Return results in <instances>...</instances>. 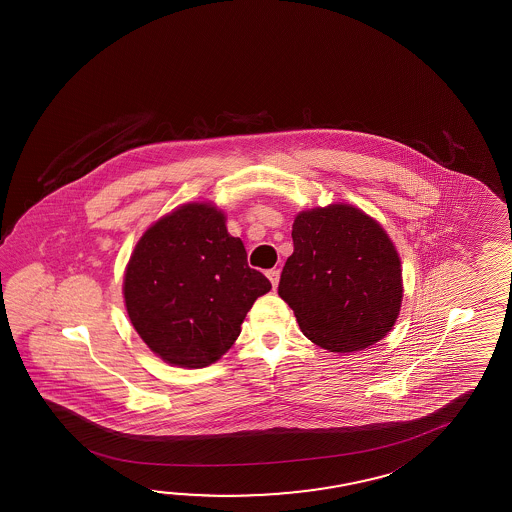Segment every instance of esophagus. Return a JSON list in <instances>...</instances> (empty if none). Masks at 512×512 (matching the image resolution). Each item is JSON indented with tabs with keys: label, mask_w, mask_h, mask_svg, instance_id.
<instances>
[{
	"label": "esophagus",
	"mask_w": 512,
	"mask_h": 512,
	"mask_svg": "<svg viewBox=\"0 0 512 512\" xmlns=\"http://www.w3.org/2000/svg\"><path fill=\"white\" fill-rule=\"evenodd\" d=\"M266 275H268V279H270L271 286H273V288H277V284H279L280 279V270L273 268V270L266 271Z\"/></svg>",
	"instance_id": "obj_1"
}]
</instances>
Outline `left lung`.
Returning <instances> with one entry per match:
<instances>
[{"mask_svg":"<svg viewBox=\"0 0 512 512\" xmlns=\"http://www.w3.org/2000/svg\"><path fill=\"white\" fill-rule=\"evenodd\" d=\"M291 237L279 295L302 333L333 353L386 337L404 290L400 257L384 228L351 204H329L300 212Z\"/></svg>","mask_w":512,"mask_h":512,"instance_id":"obj_1","label":"left lung"}]
</instances>
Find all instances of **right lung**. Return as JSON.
<instances>
[{
    "mask_svg": "<svg viewBox=\"0 0 512 512\" xmlns=\"http://www.w3.org/2000/svg\"><path fill=\"white\" fill-rule=\"evenodd\" d=\"M271 290L213 204L161 217L135 244L123 295L130 322L164 362L206 367L232 348L253 302Z\"/></svg>",
    "mask_w": 512,
    "mask_h": 512,
    "instance_id": "add662e5",
    "label": "right lung"
}]
</instances>
